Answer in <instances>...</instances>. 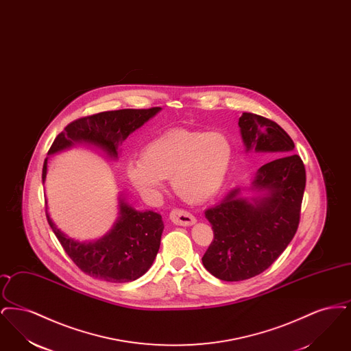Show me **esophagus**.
<instances>
[{"label": "esophagus", "instance_id": "1", "mask_svg": "<svg viewBox=\"0 0 351 351\" xmlns=\"http://www.w3.org/2000/svg\"><path fill=\"white\" fill-rule=\"evenodd\" d=\"M169 219L175 225H180V226H191L196 222L195 216H192L189 212L184 209H172L169 213Z\"/></svg>", "mask_w": 351, "mask_h": 351}]
</instances>
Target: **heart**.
Instances as JSON below:
<instances>
[{
    "label": "heart",
    "instance_id": "b5f03b06",
    "mask_svg": "<svg viewBox=\"0 0 351 351\" xmlns=\"http://www.w3.org/2000/svg\"><path fill=\"white\" fill-rule=\"evenodd\" d=\"M233 156V142L221 130H171L150 141L141 159L126 165V175L138 191L149 195L162 192L163 179H171L182 200L200 204L221 191Z\"/></svg>",
    "mask_w": 351,
    "mask_h": 351
}]
</instances>
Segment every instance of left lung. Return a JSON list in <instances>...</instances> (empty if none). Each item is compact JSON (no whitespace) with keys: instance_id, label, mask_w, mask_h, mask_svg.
Returning <instances> with one entry per match:
<instances>
[{"instance_id":"8db88e82","label":"left lung","mask_w":351,"mask_h":351,"mask_svg":"<svg viewBox=\"0 0 351 351\" xmlns=\"http://www.w3.org/2000/svg\"><path fill=\"white\" fill-rule=\"evenodd\" d=\"M238 125L246 151L279 158L258 169L251 189L259 196L243 199L237 188L205 210L215 238L202 265L225 282L262 274L287 249L299 228L306 182L304 163L293 154V141L276 122L243 113Z\"/></svg>"}]
</instances>
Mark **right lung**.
<instances>
[{
	"label": "right lung",
	"mask_w": 351,
	"mask_h": 351,
	"mask_svg": "<svg viewBox=\"0 0 351 351\" xmlns=\"http://www.w3.org/2000/svg\"><path fill=\"white\" fill-rule=\"evenodd\" d=\"M162 108L121 109L79 118L66 126L51 145L49 155L64 150L73 143H89L110 158H118V145ZM47 175V158L42 180ZM119 216L113 229L96 242H77L67 237L46 217L52 232L73 263L86 275L110 283H128L142 276L151 267L160 246L165 229L162 216L152 210L138 212L119 197Z\"/></svg>",
	"instance_id": "right-lung-1"
}]
</instances>
